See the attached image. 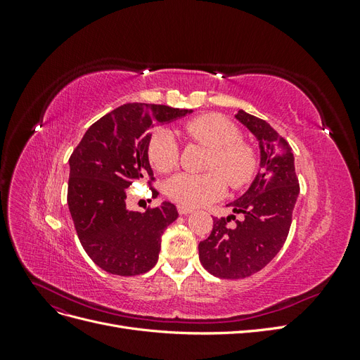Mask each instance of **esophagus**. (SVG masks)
<instances>
[{"label":"esophagus","mask_w":360,"mask_h":360,"mask_svg":"<svg viewBox=\"0 0 360 360\" xmlns=\"http://www.w3.org/2000/svg\"><path fill=\"white\" fill-rule=\"evenodd\" d=\"M177 212H179L180 214H189V213H192V212H193V209H192V207L179 204V205H177Z\"/></svg>","instance_id":"34e87169"}]
</instances>
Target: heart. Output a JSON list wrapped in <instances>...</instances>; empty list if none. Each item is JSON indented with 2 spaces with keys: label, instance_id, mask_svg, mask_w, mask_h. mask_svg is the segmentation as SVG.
<instances>
[{
  "label": "heart",
  "instance_id": "obj_1",
  "mask_svg": "<svg viewBox=\"0 0 360 360\" xmlns=\"http://www.w3.org/2000/svg\"><path fill=\"white\" fill-rule=\"evenodd\" d=\"M183 134L192 143L212 150L205 163V174L180 172L167 181L168 197L181 205L198 207L224 197L226 180L233 189H242L254 180L258 171L255 148L242 141V132L231 120L221 114H202L186 122ZM150 165L159 172L177 167L180 147L167 127L156 129L147 143Z\"/></svg>",
  "mask_w": 360,
  "mask_h": 360
}]
</instances>
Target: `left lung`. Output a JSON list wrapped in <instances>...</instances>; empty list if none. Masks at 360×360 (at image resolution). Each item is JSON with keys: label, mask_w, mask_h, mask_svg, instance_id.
<instances>
[{"label": "left lung", "mask_w": 360, "mask_h": 360, "mask_svg": "<svg viewBox=\"0 0 360 360\" xmlns=\"http://www.w3.org/2000/svg\"><path fill=\"white\" fill-rule=\"evenodd\" d=\"M259 141L261 168L240 198L228 204L245 219H213L210 236L198 245L205 270L221 279H242L266 267L284 246L292 209L300 191L292 148L264 120L238 111L236 115Z\"/></svg>", "instance_id": "8db88e82"}]
</instances>
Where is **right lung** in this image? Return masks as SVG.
I'll use <instances>...</instances> for the list:
<instances>
[{
  "mask_svg": "<svg viewBox=\"0 0 360 360\" xmlns=\"http://www.w3.org/2000/svg\"><path fill=\"white\" fill-rule=\"evenodd\" d=\"M167 105L127 103L97 120L69 159L68 204L79 242L108 274L135 276L158 263L160 236L177 219L171 202L144 213L126 209V188L139 179L158 195L147 158L150 130L186 115Z\"/></svg>",
  "mask_w": 360,
  "mask_h": 360,
  "instance_id": "obj_1",
  "label": "right lung"
}]
</instances>
